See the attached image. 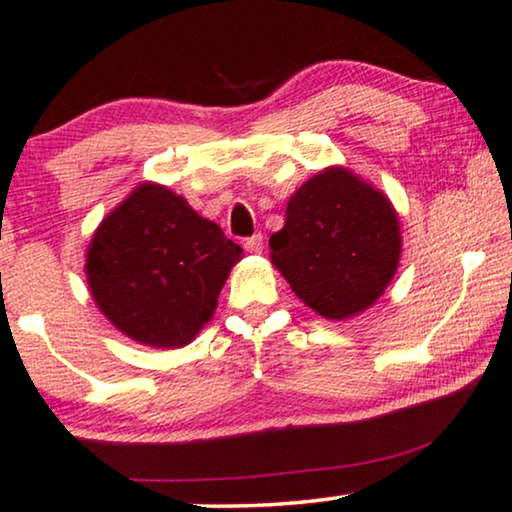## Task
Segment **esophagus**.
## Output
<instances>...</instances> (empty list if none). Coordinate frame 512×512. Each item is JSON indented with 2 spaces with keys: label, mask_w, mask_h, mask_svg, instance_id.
Listing matches in <instances>:
<instances>
[{
  "label": "esophagus",
  "mask_w": 512,
  "mask_h": 512,
  "mask_svg": "<svg viewBox=\"0 0 512 512\" xmlns=\"http://www.w3.org/2000/svg\"><path fill=\"white\" fill-rule=\"evenodd\" d=\"M243 248H246L248 253H262V248H264V236H262V234L248 236V239L243 241Z\"/></svg>",
  "instance_id": "34e87169"
}]
</instances>
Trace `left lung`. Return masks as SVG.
<instances>
[{"instance_id": "obj_1", "label": "left lung", "mask_w": 512, "mask_h": 512, "mask_svg": "<svg viewBox=\"0 0 512 512\" xmlns=\"http://www.w3.org/2000/svg\"><path fill=\"white\" fill-rule=\"evenodd\" d=\"M269 246L306 306L345 320L369 308L397 271L399 220L383 192L345 169H325L292 194Z\"/></svg>"}]
</instances>
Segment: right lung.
Segmentation results:
<instances>
[{
    "mask_svg": "<svg viewBox=\"0 0 512 512\" xmlns=\"http://www.w3.org/2000/svg\"><path fill=\"white\" fill-rule=\"evenodd\" d=\"M241 246L167 187L143 183L92 236L88 283L122 334L181 348L211 320Z\"/></svg>",
    "mask_w": 512,
    "mask_h": 512,
    "instance_id": "add662e5",
    "label": "right lung"
}]
</instances>
